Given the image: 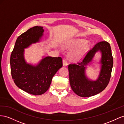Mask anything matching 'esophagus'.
<instances>
[{
    "label": "esophagus",
    "instance_id": "obj_1",
    "mask_svg": "<svg viewBox=\"0 0 124 124\" xmlns=\"http://www.w3.org/2000/svg\"><path fill=\"white\" fill-rule=\"evenodd\" d=\"M68 65V62H67L66 60L65 59H64L63 60V66H66L67 65Z\"/></svg>",
    "mask_w": 124,
    "mask_h": 124
}]
</instances>
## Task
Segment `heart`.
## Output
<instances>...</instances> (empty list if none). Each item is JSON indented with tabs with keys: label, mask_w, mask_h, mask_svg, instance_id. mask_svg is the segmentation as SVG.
Returning <instances> with one entry per match:
<instances>
[{
	"label": "heart",
	"mask_w": 124,
	"mask_h": 124,
	"mask_svg": "<svg viewBox=\"0 0 124 124\" xmlns=\"http://www.w3.org/2000/svg\"><path fill=\"white\" fill-rule=\"evenodd\" d=\"M86 43V41L81 39H77L70 40L66 42L64 44V46L65 48H79L78 50L74 51L70 53L69 55L70 60L74 61H78L81 59L84 54H85L88 49V46H84Z\"/></svg>",
	"instance_id": "b5f03b06"
}]
</instances>
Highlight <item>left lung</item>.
<instances>
[{
    "instance_id": "1",
    "label": "left lung",
    "mask_w": 124,
    "mask_h": 124,
    "mask_svg": "<svg viewBox=\"0 0 124 124\" xmlns=\"http://www.w3.org/2000/svg\"><path fill=\"white\" fill-rule=\"evenodd\" d=\"M100 51L101 57L100 63V75L95 81L89 79L85 75L87 65L92 61L95 53ZM113 65V59L110 45L107 41H101L94 45L87 53L83 61L78 64L69 65L70 83L72 89L82 97L94 95L104 90L109 83Z\"/></svg>"
}]
</instances>
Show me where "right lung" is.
<instances>
[{"label": "right lung", "instance_id": "right-lung-1", "mask_svg": "<svg viewBox=\"0 0 124 124\" xmlns=\"http://www.w3.org/2000/svg\"><path fill=\"white\" fill-rule=\"evenodd\" d=\"M44 30L34 26L17 37L10 56L12 79L21 89L33 95H41L49 89L52 77L62 67L61 57H43L36 65L27 63L24 58V49L40 41Z\"/></svg>", "mask_w": 124, "mask_h": 124}]
</instances>
